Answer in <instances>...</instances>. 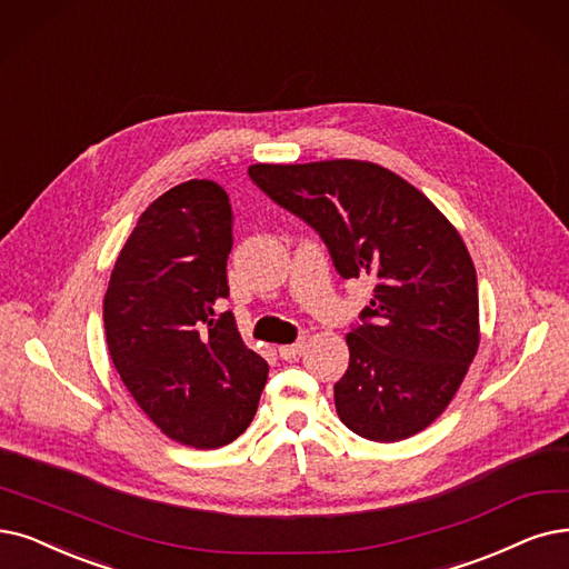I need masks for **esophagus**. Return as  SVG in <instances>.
Masks as SVG:
<instances>
[{
	"label": "esophagus",
	"instance_id": "obj_1",
	"mask_svg": "<svg viewBox=\"0 0 569 569\" xmlns=\"http://www.w3.org/2000/svg\"><path fill=\"white\" fill-rule=\"evenodd\" d=\"M306 340H308V331H301V333H299V338H297V343L280 346V348H278V355H280L284 361L293 359L297 355H301V350L306 348Z\"/></svg>",
	"mask_w": 569,
	"mask_h": 569
}]
</instances>
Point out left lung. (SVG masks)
Masks as SVG:
<instances>
[{"label": "left lung", "mask_w": 569, "mask_h": 569, "mask_svg": "<svg viewBox=\"0 0 569 569\" xmlns=\"http://www.w3.org/2000/svg\"><path fill=\"white\" fill-rule=\"evenodd\" d=\"M247 174L322 238L340 278L373 280L371 303L346 336L338 418L380 443L418 435L456 397L479 350V284L460 233L376 163H257Z\"/></svg>", "instance_id": "8db88e82"}]
</instances>
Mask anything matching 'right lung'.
<instances>
[{
  "instance_id": "add662e5",
  "label": "right lung",
  "mask_w": 569,
  "mask_h": 569,
  "mask_svg": "<svg viewBox=\"0 0 569 569\" xmlns=\"http://www.w3.org/2000/svg\"><path fill=\"white\" fill-rule=\"evenodd\" d=\"M231 247L229 196L184 181L142 212L104 293L107 346L128 392L163 435L206 450L242 435L268 378L233 312H221Z\"/></svg>"
}]
</instances>
